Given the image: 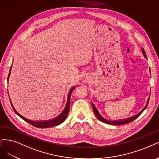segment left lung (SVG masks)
Listing matches in <instances>:
<instances>
[{
    "mask_svg": "<svg viewBox=\"0 0 159 159\" xmlns=\"http://www.w3.org/2000/svg\"><path fill=\"white\" fill-rule=\"evenodd\" d=\"M142 52H143V56H144V57H145V58H147V56H146V54H145V52L144 49H143V48H142ZM149 99H148V103H147V104H146V105H145V108H144V109H143L142 110V111H141V112H140V113H139L138 114H137V115H134V116H133L130 117V118H128V119H124V120H116V121L108 120H107V119H104L103 117H102V116L100 115V114H99V111L97 110L96 107H95V105H93L92 103V108H93V113H94L95 115L96 116V117H97V118H98V120H100V121H102V122H103L105 123V124H108V125H122L128 124V123H130V122H132L133 120H134L136 119H137L138 117V116H139L141 114H142V113H143V111H144V110L146 109L147 106H148V103H149Z\"/></svg>",
    "mask_w": 159,
    "mask_h": 159,
    "instance_id": "left-lung-1",
    "label": "left lung"
}]
</instances>
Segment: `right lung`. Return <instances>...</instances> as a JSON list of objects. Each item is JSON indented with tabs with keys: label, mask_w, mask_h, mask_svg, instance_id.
Instances as JSON below:
<instances>
[{
	"label": "right lung",
	"mask_w": 159,
	"mask_h": 159,
	"mask_svg": "<svg viewBox=\"0 0 159 159\" xmlns=\"http://www.w3.org/2000/svg\"><path fill=\"white\" fill-rule=\"evenodd\" d=\"M12 66V65H11ZM11 66L10 67V73H9V75H8V79H9V76H10V71H11ZM75 86L73 87L70 90L69 93H68V97H67V103H66V107H65L64 110L62 111V113L59 115L57 117H56V118L54 119H52V120H46V121H33V120H31L29 119H27L26 118H25L24 116H23L22 115H21L20 114H19L17 112L16 110L14 109V106L12 103H11V100L10 99V101L11 102V106H12L13 107V109L14 111V112L18 115L20 117H21V118L24 120L25 121H26L27 122L29 123V124L35 126V127H37V128H50V127H53V126H57L61 124V123L63 122H64L65 120H66L67 116L68 115V113H69V107H70V95H71V93L73 92V90L75 89Z\"/></svg>",
	"instance_id": "1"
}]
</instances>
